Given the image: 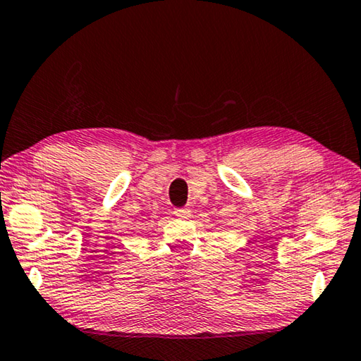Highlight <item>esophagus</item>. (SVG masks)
<instances>
[{
  "instance_id": "esophagus-1",
  "label": "esophagus",
  "mask_w": 361,
  "mask_h": 361,
  "mask_svg": "<svg viewBox=\"0 0 361 361\" xmlns=\"http://www.w3.org/2000/svg\"><path fill=\"white\" fill-rule=\"evenodd\" d=\"M174 214L179 219H188V218H190V208H187V207L185 208H176Z\"/></svg>"
}]
</instances>
